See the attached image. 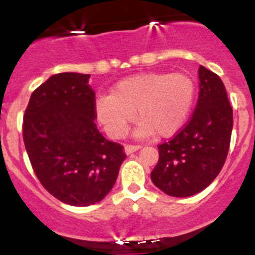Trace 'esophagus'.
I'll use <instances>...</instances> for the list:
<instances>
[{"mask_svg":"<svg viewBox=\"0 0 255 255\" xmlns=\"http://www.w3.org/2000/svg\"><path fill=\"white\" fill-rule=\"evenodd\" d=\"M140 148V145H132V144H127L125 145V153L126 154H132L134 151H137Z\"/></svg>","mask_w":255,"mask_h":255,"instance_id":"obj_1","label":"esophagus"}]
</instances>
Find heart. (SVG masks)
<instances>
[{
    "label": "heart",
    "instance_id": "b5f03b06",
    "mask_svg": "<svg viewBox=\"0 0 255 255\" xmlns=\"http://www.w3.org/2000/svg\"><path fill=\"white\" fill-rule=\"evenodd\" d=\"M196 97V84L186 74L142 73L128 76L112 87L111 95L97 99L99 122L115 139L125 137L137 118V137H171L186 123Z\"/></svg>",
    "mask_w": 255,
    "mask_h": 255
}]
</instances>
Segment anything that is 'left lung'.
Instances as JSON below:
<instances>
[{
  "instance_id": "8db88e82",
  "label": "left lung",
  "mask_w": 255,
  "mask_h": 255,
  "mask_svg": "<svg viewBox=\"0 0 255 255\" xmlns=\"http://www.w3.org/2000/svg\"><path fill=\"white\" fill-rule=\"evenodd\" d=\"M200 92L189 123L158 146L159 161L150 177L158 189L174 197L205 190L220 174L230 149L233 111L222 80L200 66Z\"/></svg>"
}]
</instances>
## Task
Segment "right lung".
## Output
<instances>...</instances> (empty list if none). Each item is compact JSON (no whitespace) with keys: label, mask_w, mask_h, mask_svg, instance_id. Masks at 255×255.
I'll return each instance as SVG.
<instances>
[{"label":"right lung","mask_w":255,"mask_h":255,"mask_svg":"<svg viewBox=\"0 0 255 255\" xmlns=\"http://www.w3.org/2000/svg\"><path fill=\"white\" fill-rule=\"evenodd\" d=\"M89 74L50 76L30 95L23 140L30 164L49 194L71 206L100 202L113 187L126 159L121 144L95 125Z\"/></svg>","instance_id":"add662e5"}]
</instances>
